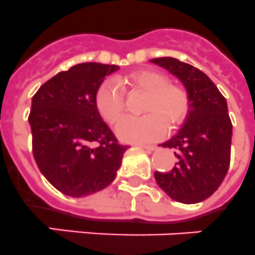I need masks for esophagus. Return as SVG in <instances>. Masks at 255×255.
<instances>
[{
	"mask_svg": "<svg viewBox=\"0 0 255 255\" xmlns=\"http://www.w3.org/2000/svg\"><path fill=\"white\" fill-rule=\"evenodd\" d=\"M137 146L142 147V149H145V150L147 151H154L155 149H157V146L155 145H146V144H137Z\"/></svg>",
	"mask_w": 255,
	"mask_h": 255,
	"instance_id": "34e87169",
	"label": "esophagus"
}]
</instances>
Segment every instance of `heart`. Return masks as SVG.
<instances>
[{
  "label": "heart",
  "instance_id": "heart-1",
  "mask_svg": "<svg viewBox=\"0 0 255 255\" xmlns=\"http://www.w3.org/2000/svg\"><path fill=\"white\" fill-rule=\"evenodd\" d=\"M121 84L146 93L142 111L137 118H126L118 124L117 133L126 141H150L162 137L168 128L179 127L190 109L187 88L170 83L163 72L144 68L126 75ZM96 106L110 124L121 121L124 114V96L113 80L104 81L96 93Z\"/></svg>",
  "mask_w": 255,
  "mask_h": 255
}]
</instances>
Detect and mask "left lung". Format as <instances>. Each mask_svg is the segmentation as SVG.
<instances>
[{
	"label": "left lung",
	"mask_w": 255,
	"mask_h": 255,
	"mask_svg": "<svg viewBox=\"0 0 255 255\" xmlns=\"http://www.w3.org/2000/svg\"><path fill=\"white\" fill-rule=\"evenodd\" d=\"M180 79L190 97L185 123L162 146L175 150V166L154 172L160 189L181 204L206 200L219 188L231 160L232 122L227 101L206 74L172 57L151 59Z\"/></svg>",
	"instance_id": "obj_1"
}]
</instances>
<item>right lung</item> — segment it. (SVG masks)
Here are the masks:
<instances>
[{
	"label": "right lung",
	"instance_id": "1",
	"mask_svg": "<svg viewBox=\"0 0 255 255\" xmlns=\"http://www.w3.org/2000/svg\"><path fill=\"white\" fill-rule=\"evenodd\" d=\"M115 65L80 63L62 71L32 97V151L46 180L70 197L97 193L113 183L127 145L96 106V93Z\"/></svg>",
	"mask_w": 255,
	"mask_h": 255
}]
</instances>
